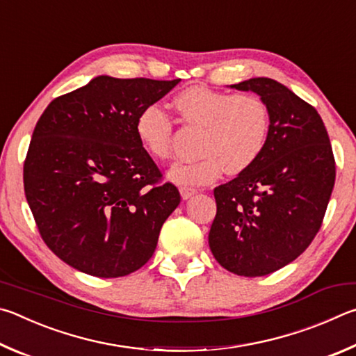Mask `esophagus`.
Returning a JSON list of instances; mask_svg holds the SVG:
<instances>
[{
    "mask_svg": "<svg viewBox=\"0 0 356 356\" xmlns=\"http://www.w3.org/2000/svg\"><path fill=\"white\" fill-rule=\"evenodd\" d=\"M179 192H181V197L184 200H188V198L197 194V191L194 188H188V186H181V188H179Z\"/></svg>",
    "mask_w": 356,
    "mask_h": 356,
    "instance_id": "esophagus-1",
    "label": "esophagus"
}]
</instances>
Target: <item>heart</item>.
Here are the masks:
<instances>
[{
  "label": "heart",
  "mask_w": 356,
  "mask_h": 356,
  "mask_svg": "<svg viewBox=\"0 0 356 356\" xmlns=\"http://www.w3.org/2000/svg\"><path fill=\"white\" fill-rule=\"evenodd\" d=\"M173 106L188 127L200 129L197 140L200 156L175 164L168 172L173 183L207 184L219 178L223 170L227 175H239L263 153L270 112L259 95L192 86L173 98ZM136 131L153 158L170 159L175 128L164 111L148 106L137 118Z\"/></svg>",
  "instance_id": "heart-1"
}]
</instances>
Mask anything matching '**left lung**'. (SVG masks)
Wrapping results in <instances>:
<instances>
[{
    "label": "left lung",
    "instance_id": "8db88e82",
    "mask_svg": "<svg viewBox=\"0 0 356 356\" xmlns=\"http://www.w3.org/2000/svg\"><path fill=\"white\" fill-rule=\"evenodd\" d=\"M232 87L264 99L270 128L254 164L214 189L209 248L236 275L263 277L300 257L316 238L334 186V156L321 115L288 87L270 78Z\"/></svg>",
    "mask_w": 356,
    "mask_h": 356
}]
</instances>
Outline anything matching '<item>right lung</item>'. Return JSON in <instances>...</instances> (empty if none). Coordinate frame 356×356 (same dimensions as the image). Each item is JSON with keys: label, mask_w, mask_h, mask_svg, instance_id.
I'll return each mask as SVG.
<instances>
[{"label": "right lung", "mask_w": 356, "mask_h": 356, "mask_svg": "<svg viewBox=\"0 0 356 356\" xmlns=\"http://www.w3.org/2000/svg\"><path fill=\"white\" fill-rule=\"evenodd\" d=\"M178 83L97 76L43 111L23 165L24 195L43 242L68 266L117 278L152 258L181 197L161 183L136 123Z\"/></svg>", "instance_id": "1"}]
</instances>
